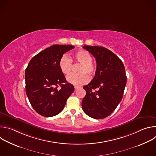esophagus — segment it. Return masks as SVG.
Masks as SVG:
<instances>
[{
  "label": "esophagus",
  "mask_w": 156,
  "mask_h": 156,
  "mask_svg": "<svg viewBox=\"0 0 156 156\" xmlns=\"http://www.w3.org/2000/svg\"><path fill=\"white\" fill-rule=\"evenodd\" d=\"M80 88H81L80 86H75V90H78V89H80Z\"/></svg>",
  "instance_id": "1"
}]
</instances>
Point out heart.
Masks as SVG:
<instances>
[{"label": "heart", "instance_id": "heart-1", "mask_svg": "<svg viewBox=\"0 0 156 156\" xmlns=\"http://www.w3.org/2000/svg\"><path fill=\"white\" fill-rule=\"evenodd\" d=\"M73 61L80 63L78 68L79 73L70 75L66 80L70 83L76 86L87 83L90 80L87 74L93 76L97 70L96 63L92 60V55L85 49H80L75 52L71 58L65 55H62L59 60L58 66L63 74L67 76L71 73Z\"/></svg>", "mask_w": 156, "mask_h": 156}]
</instances>
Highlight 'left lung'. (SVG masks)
Masks as SVG:
<instances>
[{
  "label": "left lung",
  "mask_w": 156,
  "mask_h": 156,
  "mask_svg": "<svg viewBox=\"0 0 156 156\" xmlns=\"http://www.w3.org/2000/svg\"><path fill=\"white\" fill-rule=\"evenodd\" d=\"M96 58L97 70L93 80L83 87L86 96L81 103L84 112L95 119L112 114L121 101L126 84L122 61L112 51L101 46H84ZM98 88V91H94Z\"/></svg>",
  "instance_id": "obj_1"
}]
</instances>
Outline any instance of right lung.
Here are the masks:
<instances>
[{
    "mask_svg": "<svg viewBox=\"0 0 156 156\" xmlns=\"http://www.w3.org/2000/svg\"><path fill=\"white\" fill-rule=\"evenodd\" d=\"M74 48L71 45L55 44L38 53L28 65L26 93L33 108L42 116L58 114L74 91V86L67 83L58 66L63 54Z\"/></svg>",
    "mask_w": 156,
    "mask_h": 156,
    "instance_id": "add662e5",
    "label": "right lung"
}]
</instances>
